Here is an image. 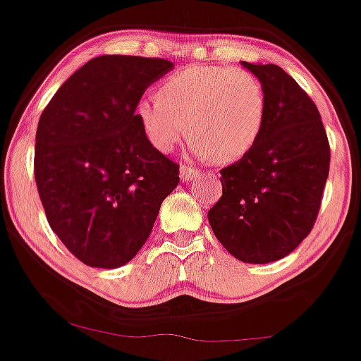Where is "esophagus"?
<instances>
[{"label": "esophagus", "mask_w": 361, "mask_h": 361, "mask_svg": "<svg viewBox=\"0 0 361 361\" xmlns=\"http://www.w3.org/2000/svg\"><path fill=\"white\" fill-rule=\"evenodd\" d=\"M197 176H200L198 169H193L190 166H181L180 168V178H181V181H183V183H188V181H192L193 178H197Z\"/></svg>", "instance_id": "esophagus-1"}]
</instances>
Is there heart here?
<instances>
[{"label": "heart", "mask_w": 361, "mask_h": 361, "mask_svg": "<svg viewBox=\"0 0 361 361\" xmlns=\"http://www.w3.org/2000/svg\"><path fill=\"white\" fill-rule=\"evenodd\" d=\"M136 117L147 141L161 153L173 151L188 131L200 158L235 163L262 134L266 94L257 77L244 68L192 65L168 77L158 97H142Z\"/></svg>", "instance_id": "b5f03b06"}]
</instances>
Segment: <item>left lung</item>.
<instances>
[{"label": "left lung", "instance_id": "1", "mask_svg": "<svg viewBox=\"0 0 361 361\" xmlns=\"http://www.w3.org/2000/svg\"><path fill=\"white\" fill-rule=\"evenodd\" d=\"M266 94L257 145L220 169L222 198L208 212L216 240L247 264L290 254L311 232L329 173V145L318 107L274 63L240 62Z\"/></svg>", "mask_w": 361, "mask_h": 361}]
</instances>
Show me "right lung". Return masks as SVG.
<instances>
[{
    "mask_svg": "<svg viewBox=\"0 0 361 361\" xmlns=\"http://www.w3.org/2000/svg\"><path fill=\"white\" fill-rule=\"evenodd\" d=\"M171 62L131 55L89 60L42 112L35 180L47 220L90 267L128 264L149 237L178 164L151 146L136 104Z\"/></svg>",
    "mask_w": 361,
    "mask_h": 361,
    "instance_id": "add662e5",
    "label": "right lung"
}]
</instances>
